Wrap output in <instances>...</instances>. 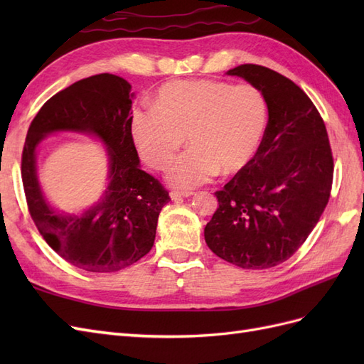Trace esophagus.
Here are the masks:
<instances>
[{"mask_svg": "<svg viewBox=\"0 0 364 364\" xmlns=\"http://www.w3.org/2000/svg\"><path fill=\"white\" fill-rule=\"evenodd\" d=\"M193 194H194L193 191H171L170 197L173 202H181V200L186 199V197H191Z\"/></svg>", "mask_w": 364, "mask_h": 364, "instance_id": "esophagus-1", "label": "esophagus"}]
</instances>
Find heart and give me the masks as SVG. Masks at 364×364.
I'll list each match as a JSON object with an SVG mask.
<instances>
[{
	"label": "heart",
	"mask_w": 364,
	"mask_h": 364,
	"mask_svg": "<svg viewBox=\"0 0 364 364\" xmlns=\"http://www.w3.org/2000/svg\"><path fill=\"white\" fill-rule=\"evenodd\" d=\"M269 107L255 86L220 80L164 83L153 106H136L130 130L139 155L162 170L186 136L190 149L167 168L173 188L193 190L218 173L243 170L258 151L267 129Z\"/></svg>",
	"instance_id": "b5f03b06"
}]
</instances>
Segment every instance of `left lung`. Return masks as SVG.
I'll return each mask as SVG.
<instances>
[{
	"label": "left lung",
	"instance_id": "1",
	"mask_svg": "<svg viewBox=\"0 0 364 364\" xmlns=\"http://www.w3.org/2000/svg\"><path fill=\"white\" fill-rule=\"evenodd\" d=\"M226 74L258 87L269 121L255 156L215 193L205 241L241 269H270L287 261L321 218L333 183L331 147L321 114L287 77L252 63Z\"/></svg>",
	"mask_w": 364,
	"mask_h": 364
}]
</instances>
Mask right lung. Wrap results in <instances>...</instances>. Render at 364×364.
<instances>
[{
  "mask_svg": "<svg viewBox=\"0 0 364 364\" xmlns=\"http://www.w3.org/2000/svg\"><path fill=\"white\" fill-rule=\"evenodd\" d=\"M134 98L123 77H87L53 95L27 132L21 174L30 215L48 246L86 272H118L147 255L161 209L170 202L162 185L141 170L130 130ZM60 131L90 134L107 149V188L79 213L54 208L38 182L37 149Z\"/></svg>",
  "mask_w": 364,
  "mask_h": 364,
  "instance_id": "right-lung-1",
  "label": "right lung"
}]
</instances>
